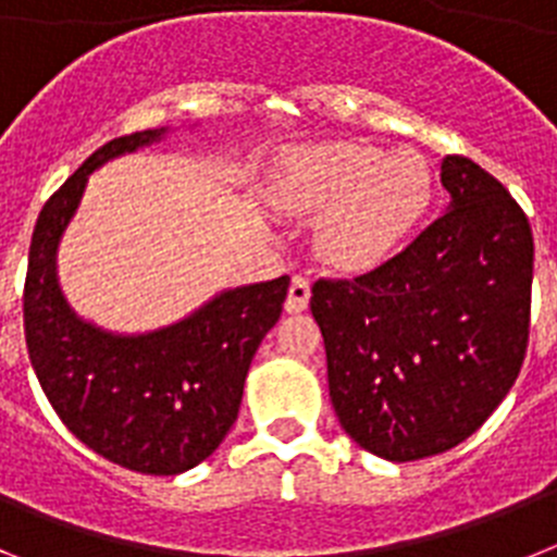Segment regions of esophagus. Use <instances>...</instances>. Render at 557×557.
Returning a JSON list of instances; mask_svg holds the SVG:
<instances>
[{
	"instance_id": "1",
	"label": "esophagus",
	"mask_w": 557,
	"mask_h": 557,
	"mask_svg": "<svg viewBox=\"0 0 557 557\" xmlns=\"http://www.w3.org/2000/svg\"><path fill=\"white\" fill-rule=\"evenodd\" d=\"M309 295H312V287L304 275H293V282H289V293L287 301H284V309L289 314H298L309 307Z\"/></svg>"
}]
</instances>
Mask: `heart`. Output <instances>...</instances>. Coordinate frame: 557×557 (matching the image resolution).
<instances>
[{
    "label": "heart",
    "instance_id": "heart-1",
    "mask_svg": "<svg viewBox=\"0 0 557 557\" xmlns=\"http://www.w3.org/2000/svg\"><path fill=\"white\" fill-rule=\"evenodd\" d=\"M273 200L295 218H321L314 250L346 273L382 264L432 198L426 161L412 150L329 141L295 150L275 170Z\"/></svg>",
    "mask_w": 557,
    "mask_h": 557
}]
</instances>
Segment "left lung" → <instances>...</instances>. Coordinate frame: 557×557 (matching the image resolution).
<instances>
[{
	"label": "left lung",
	"instance_id": "left-lung-1",
	"mask_svg": "<svg viewBox=\"0 0 557 557\" xmlns=\"http://www.w3.org/2000/svg\"><path fill=\"white\" fill-rule=\"evenodd\" d=\"M449 206L385 264L314 282L339 426L391 462L474 435L524 362L533 231L508 189L462 156L441 161Z\"/></svg>",
	"mask_w": 557,
	"mask_h": 557
}]
</instances>
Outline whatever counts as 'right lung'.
Wrapping results in <instances>:
<instances>
[{"label": "right lung", "instance_id": "add662e5", "mask_svg": "<svg viewBox=\"0 0 557 557\" xmlns=\"http://www.w3.org/2000/svg\"><path fill=\"white\" fill-rule=\"evenodd\" d=\"M170 127L108 141L44 203L29 245L24 334L29 362L69 432L139 474H184L223 444L243 405L250 359L275 326L289 278L211 295L152 332H108L69 307L58 248L81 209L88 175L159 145Z\"/></svg>", "mask_w": 557, "mask_h": 557}]
</instances>
